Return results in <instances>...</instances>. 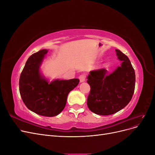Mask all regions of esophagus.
I'll use <instances>...</instances> for the list:
<instances>
[{
	"label": "esophagus",
	"mask_w": 155,
	"mask_h": 155,
	"mask_svg": "<svg viewBox=\"0 0 155 155\" xmlns=\"http://www.w3.org/2000/svg\"><path fill=\"white\" fill-rule=\"evenodd\" d=\"M79 80H80L81 83L85 81V79H86V75L84 74H81L80 76H79Z\"/></svg>",
	"instance_id": "1"
}]
</instances>
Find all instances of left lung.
<instances>
[{"label":"left lung","mask_w":155,"mask_h":155,"mask_svg":"<svg viewBox=\"0 0 155 155\" xmlns=\"http://www.w3.org/2000/svg\"><path fill=\"white\" fill-rule=\"evenodd\" d=\"M118 58L122 61L112 74L100 68L90 72L87 82L91 91L87 106L94 113L99 115L113 114L130 102L135 88V72L127 56L116 50Z\"/></svg>","instance_id":"left-lung-1"}]
</instances>
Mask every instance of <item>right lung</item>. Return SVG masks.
<instances>
[{
    "label": "right lung",
    "mask_w": 155,
    "mask_h": 155,
    "mask_svg": "<svg viewBox=\"0 0 155 155\" xmlns=\"http://www.w3.org/2000/svg\"><path fill=\"white\" fill-rule=\"evenodd\" d=\"M47 52V50H41L28 59L19 78V92L28 109L39 115L52 117L64 109L68 93L79 79L48 82L43 78L39 67Z\"/></svg>",
    "instance_id": "add662e5"
}]
</instances>
